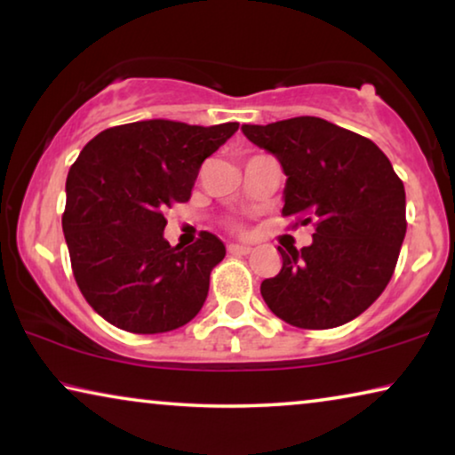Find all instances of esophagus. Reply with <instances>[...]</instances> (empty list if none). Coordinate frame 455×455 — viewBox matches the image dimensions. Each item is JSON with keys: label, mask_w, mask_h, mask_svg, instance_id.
I'll use <instances>...</instances> for the list:
<instances>
[{"label": "esophagus", "mask_w": 455, "mask_h": 455, "mask_svg": "<svg viewBox=\"0 0 455 455\" xmlns=\"http://www.w3.org/2000/svg\"><path fill=\"white\" fill-rule=\"evenodd\" d=\"M227 249H228V253H233V255H247L249 251H251V247L243 245V243H230Z\"/></svg>", "instance_id": "34e87169"}]
</instances>
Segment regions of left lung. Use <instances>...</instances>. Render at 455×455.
Wrapping results in <instances>:
<instances>
[{
	"instance_id": "obj_1",
	"label": "left lung",
	"mask_w": 455,
	"mask_h": 455,
	"mask_svg": "<svg viewBox=\"0 0 455 455\" xmlns=\"http://www.w3.org/2000/svg\"><path fill=\"white\" fill-rule=\"evenodd\" d=\"M286 175V216L315 220L309 247L283 251V270L261 283L274 315L328 330L361 315L386 289L406 235L404 183L369 138L319 117L241 125Z\"/></svg>"
}]
</instances>
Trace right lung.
I'll list each match as a JSON object with an SVG mask.
<instances>
[{"instance_id":"1","label":"right lung","mask_w":455,"mask_h":455,"mask_svg":"<svg viewBox=\"0 0 455 455\" xmlns=\"http://www.w3.org/2000/svg\"><path fill=\"white\" fill-rule=\"evenodd\" d=\"M236 130L146 119L108 127L80 152L61 225L76 283L108 323L161 334L200 313L227 247L212 233L171 247L163 210L189 200L202 163Z\"/></svg>"}]
</instances>
